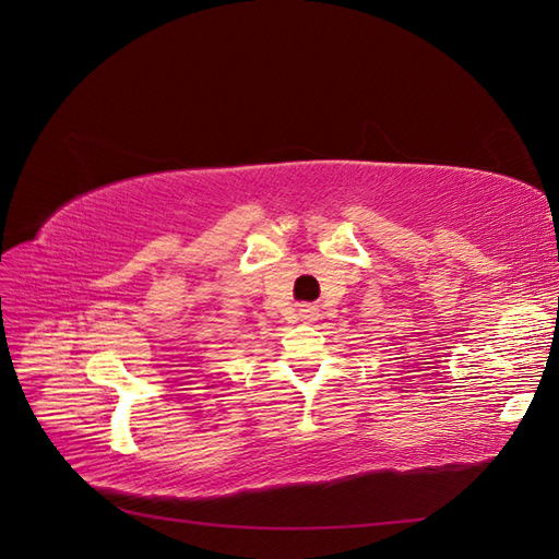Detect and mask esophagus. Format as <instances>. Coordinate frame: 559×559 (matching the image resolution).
I'll return each instance as SVG.
<instances>
[{"instance_id": "esophagus-1", "label": "esophagus", "mask_w": 559, "mask_h": 559, "mask_svg": "<svg viewBox=\"0 0 559 559\" xmlns=\"http://www.w3.org/2000/svg\"><path fill=\"white\" fill-rule=\"evenodd\" d=\"M298 314H300V319L314 321V319L319 317V308H317V306H310V302H302V306H298Z\"/></svg>"}]
</instances>
